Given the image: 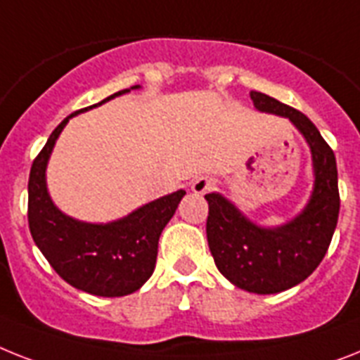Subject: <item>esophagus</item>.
I'll return each instance as SVG.
<instances>
[{
    "instance_id": "34e87169",
    "label": "esophagus",
    "mask_w": 360,
    "mask_h": 360,
    "mask_svg": "<svg viewBox=\"0 0 360 360\" xmlns=\"http://www.w3.org/2000/svg\"><path fill=\"white\" fill-rule=\"evenodd\" d=\"M215 186V182H213V178H207V176H198L195 178L191 182V191L195 193V195H204V193H207L212 187Z\"/></svg>"
}]
</instances>
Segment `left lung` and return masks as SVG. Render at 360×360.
Segmentation results:
<instances>
[{"mask_svg":"<svg viewBox=\"0 0 360 360\" xmlns=\"http://www.w3.org/2000/svg\"><path fill=\"white\" fill-rule=\"evenodd\" d=\"M255 110L287 117L311 150L313 191L304 210L280 226H261L221 193H207V245L230 283L254 294H276L302 283L328 252L340 210L337 160L307 115L274 97L250 91Z\"/></svg>","mask_w":360,"mask_h":360,"instance_id":"obj_1","label":"left lung"}]
</instances>
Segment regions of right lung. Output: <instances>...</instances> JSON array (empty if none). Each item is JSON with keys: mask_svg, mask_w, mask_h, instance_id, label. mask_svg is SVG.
Returning <instances> with one entry per match:
<instances>
[{"mask_svg": "<svg viewBox=\"0 0 360 360\" xmlns=\"http://www.w3.org/2000/svg\"><path fill=\"white\" fill-rule=\"evenodd\" d=\"M139 88L141 86L136 84L121 90L97 105L68 115L51 132L29 174V230L32 239L62 280L94 296L115 298L143 287L156 266L160 236L186 191L178 189L147 202L115 221H79L58 210L53 202L47 189V163L56 139L71 117Z\"/></svg>", "mask_w": 360, "mask_h": 360, "instance_id": "right-lung-1", "label": "right lung"}]
</instances>
